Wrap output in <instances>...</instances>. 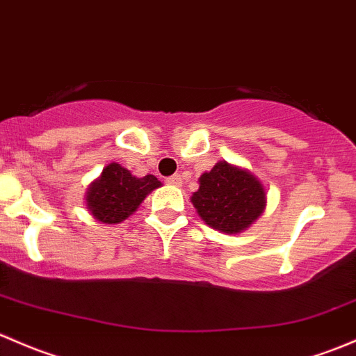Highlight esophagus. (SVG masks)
Here are the masks:
<instances>
[{
    "label": "esophagus",
    "instance_id": "34e87169",
    "mask_svg": "<svg viewBox=\"0 0 356 356\" xmlns=\"http://www.w3.org/2000/svg\"><path fill=\"white\" fill-rule=\"evenodd\" d=\"M165 182L170 186H182V177L179 174H174L170 175V177H167Z\"/></svg>",
    "mask_w": 356,
    "mask_h": 356
}]
</instances>
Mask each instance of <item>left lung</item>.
<instances>
[{
    "label": "left lung",
    "instance_id": "obj_1",
    "mask_svg": "<svg viewBox=\"0 0 356 356\" xmlns=\"http://www.w3.org/2000/svg\"><path fill=\"white\" fill-rule=\"evenodd\" d=\"M191 201L207 225L225 234H237L263 213L266 193L250 172L218 162L201 175L200 189Z\"/></svg>",
    "mask_w": 356,
    "mask_h": 356
}]
</instances>
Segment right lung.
Segmentation results:
<instances>
[{
	"label": "right lung",
	"instance_id": "1",
	"mask_svg": "<svg viewBox=\"0 0 356 356\" xmlns=\"http://www.w3.org/2000/svg\"><path fill=\"white\" fill-rule=\"evenodd\" d=\"M159 186L160 181L155 175L138 179L119 163H111L104 168L99 181L90 186L88 209L99 222L119 223L136 211L145 196Z\"/></svg>",
	"mask_w": 356,
	"mask_h": 356
}]
</instances>
